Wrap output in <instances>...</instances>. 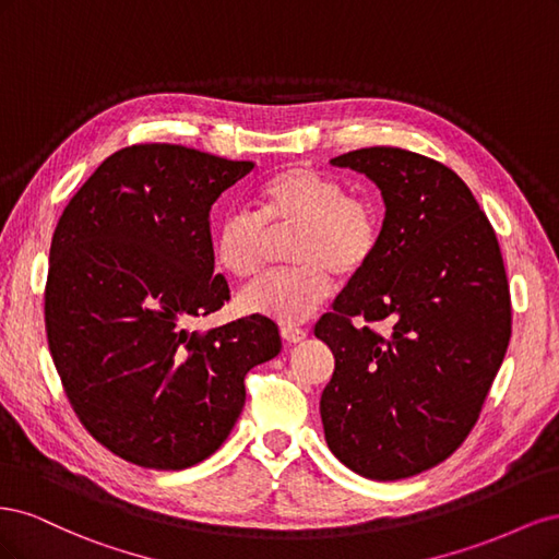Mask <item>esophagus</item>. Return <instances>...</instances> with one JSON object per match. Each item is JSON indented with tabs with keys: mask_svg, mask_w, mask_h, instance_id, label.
Listing matches in <instances>:
<instances>
[{
	"mask_svg": "<svg viewBox=\"0 0 559 559\" xmlns=\"http://www.w3.org/2000/svg\"><path fill=\"white\" fill-rule=\"evenodd\" d=\"M282 337L286 343H302L306 341V335H308V331L306 329H298V326H282Z\"/></svg>",
	"mask_w": 559,
	"mask_h": 559,
	"instance_id": "obj_1",
	"label": "esophagus"
}]
</instances>
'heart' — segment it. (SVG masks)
Returning a JSON list of instances; mask_svg holds the SVG:
<instances>
[{
    "label": "heart",
    "mask_w": 559,
    "mask_h": 559,
    "mask_svg": "<svg viewBox=\"0 0 559 559\" xmlns=\"http://www.w3.org/2000/svg\"><path fill=\"white\" fill-rule=\"evenodd\" d=\"M286 242L282 273L249 284L238 296L245 314L300 324L333 292V275L359 277L382 242V216L370 198L347 193L345 183L308 165L265 179L253 193V212L235 207L214 228V257L228 275L249 280L267 261L273 235Z\"/></svg>",
    "instance_id": "1"
}]
</instances>
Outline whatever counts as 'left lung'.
Returning <instances> with one entry per match:
<instances>
[{"instance_id":"8db88e82","label":"left lung","mask_w":559,"mask_h":559,"mask_svg":"<svg viewBox=\"0 0 559 559\" xmlns=\"http://www.w3.org/2000/svg\"><path fill=\"white\" fill-rule=\"evenodd\" d=\"M331 163L376 181L386 210L376 259L314 326L335 357L319 401L326 443L364 478H411L464 443L499 373L511 341L501 249L443 163L396 146Z\"/></svg>"}]
</instances>
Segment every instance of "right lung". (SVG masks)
<instances>
[{
	"label": "right lung",
	"instance_id": "obj_1",
	"mask_svg": "<svg viewBox=\"0 0 559 559\" xmlns=\"http://www.w3.org/2000/svg\"><path fill=\"white\" fill-rule=\"evenodd\" d=\"M253 170L179 144L111 154L64 207L44 292L48 349L97 443L144 468H189L222 448L245 376L280 331L249 314L205 333L193 317L230 298L214 275L212 205Z\"/></svg>",
	"mask_w": 559,
	"mask_h": 559
}]
</instances>
